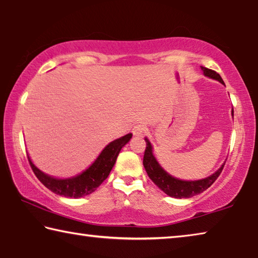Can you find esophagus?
<instances>
[{
	"instance_id": "1",
	"label": "esophagus",
	"mask_w": 258,
	"mask_h": 258,
	"mask_svg": "<svg viewBox=\"0 0 258 258\" xmlns=\"http://www.w3.org/2000/svg\"><path fill=\"white\" fill-rule=\"evenodd\" d=\"M132 132H133L134 135H143V133L146 132V126L142 125V124L135 125L133 130H132Z\"/></svg>"
}]
</instances>
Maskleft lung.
I'll list each match as a JSON object with an SVG mask.
<instances>
[{"label":"left lung","mask_w":258,"mask_h":258,"mask_svg":"<svg viewBox=\"0 0 258 258\" xmlns=\"http://www.w3.org/2000/svg\"><path fill=\"white\" fill-rule=\"evenodd\" d=\"M204 74L208 77L214 78V80H217L221 82L222 84H224L223 80H222L221 76L215 71H212V69L204 68L203 67ZM146 150L145 155H143V166H145L148 176L151 178V181L155 183V184L159 187L161 191H164L166 195H168L169 197L174 198H190L192 196L199 195L207 190L209 186H211L214 182L216 181V178L220 176L222 173V169H223L224 165L218 169V171L213 174L207 178H204V180L199 181H181L177 180V178H174L173 176L169 175V174L166 173L163 168L160 167L159 164L157 163L156 158L152 155V148L149 142V140L146 139Z\"/></svg>","instance_id":"left-lung-1"}]
</instances>
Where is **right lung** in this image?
Masks as SVG:
<instances>
[{"instance_id":"1","label":"right lung","mask_w":258,"mask_h":258,"mask_svg":"<svg viewBox=\"0 0 258 258\" xmlns=\"http://www.w3.org/2000/svg\"><path fill=\"white\" fill-rule=\"evenodd\" d=\"M131 138H132V134L130 133L110 142L102 150L97 160L85 172H83L81 175L67 178V180H56V178L46 175L35 167L29 157L28 161L35 175L47 189L56 195L62 196V197L80 198L83 196L92 194L97 190V187L101 185V183L108 177L109 173L115 165L120 149L130 141Z\"/></svg>"}]
</instances>
